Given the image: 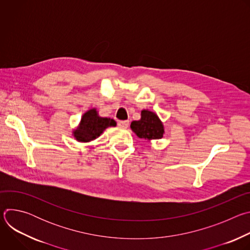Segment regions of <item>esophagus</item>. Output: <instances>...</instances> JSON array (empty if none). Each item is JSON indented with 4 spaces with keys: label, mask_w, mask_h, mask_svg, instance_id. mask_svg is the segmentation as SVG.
<instances>
[{
    "label": "esophagus",
    "mask_w": 250,
    "mask_h": 250,
    "mask_svg": "<svg viewBox=\"0 0 250 250\" xmlns=\"http://www.w3.org/2000/svg\"><path fill=\"white\" fill-rule=\"evenodd\" d=\"M129 125V122L128 121H119L118 122V125L123 127V128H126Z\"/></svg>",
    "instance_id": "34e87169"
}]
</instances>
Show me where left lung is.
I'll list each match as a JSON object with an SVG mask.
<instances>
[{
    "instance_id": "left-lung-1",
    "label": "left lung",
    "mask_w": 250,
    "mask_h": 250,
    "mask_svg": "<svg viewBox=\"0 0 250 250\" xmlns=\"http://www.w3.org/2000/svg\"><path fill=\"white\" fill-rule=\"evenodd\" d=\"M132 131L140 138L160 139L163 137L164 128L158 117L147 110L141 112V119L130 124Z\"/></svg>"
}]
</instances>
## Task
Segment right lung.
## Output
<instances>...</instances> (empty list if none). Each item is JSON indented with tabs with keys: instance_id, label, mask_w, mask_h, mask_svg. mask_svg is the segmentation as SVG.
<instances>
[{
	"instance_id": "add662e5",
	"label": "right lung",
	"mask_w": 250,
	"mask_h": 250,
	"mask_svg": "<svg viewBox=\"0 0 250 250\" xmlns=\"http://www.w3.org/2000/svg\"><path fill=\"white\" fill-rule=\"evenodd\" d=\"M116 122L112 119L101 118L98 116L96 109L88 111L82 117L79 127L74 130V136L80 142L94 140L109 126H116Z\"/></svg>"
}]
</instances>
